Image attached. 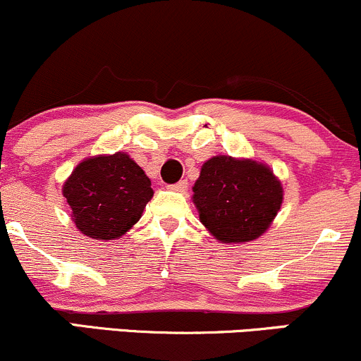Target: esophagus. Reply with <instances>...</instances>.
I'll return each instance as SVG.
<instances>
[{"instance_id": "esophagus-1", "label": "esophagus", "mask_w": 361, "mask_h": 361, "mask_svg": "<svg viewBox=\"0 0 361 361\" xmlns=\"http://www.w3.org/2000/svg\"><path fill=\"white\" fill-rule=\"evenodd\" d=\"M188 188H189V184L185 179H182L179 182H176V184L170 185V189H173V191H179V192H185L188 191Z\"/></svg>"}]
</instances>
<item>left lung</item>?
<instances>
[{"label": "left lung", "instance_id": "1", "mask_svg": "<svg viewBox=\"0 0 361 361\" xmlns=\"http://www.w3.org/2000/svg\"><path fill=\"white\" fill-rule=\"evenodd\" d=\"M192 191L202 225L224 244L264 233L283 201L281 184L266 165L225 155L202 165Z\"/></svg>", "mask_w": 361, "mask_h": 361}]
</instances>
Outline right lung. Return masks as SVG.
<instances>
[{
	"instance_id": "1",
	"label": "right lung",
	"mask_w": 361,
	"mask_h": 361,
	"mask_svg": "<svg viewBox=\"0 0 361 361\" xmlns=\"http://www.w3.org/2000/svg\"><path fill=\"white\" fill-rule=\"evenodd\" d=\"M73 220L87 237L112 240L140 220L152 200V182L126 153L82 161L64 182Z\"/></svg>"
}]
</instances>
